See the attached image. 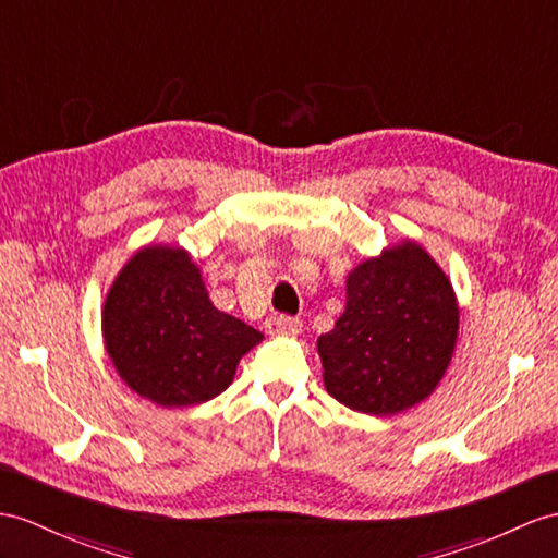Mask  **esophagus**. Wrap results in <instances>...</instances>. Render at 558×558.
<instances>
[{
  "instance_id": "esophagus-1",
  "label": "esophagus",
  "mask_w": 558,
  "mask_h": 558,
  "mask_svg": "<svg viewBox=\"0 0 558 558\" xmlns=\"http://www.w3.org/2000/svg\"><path fill=\"white\" fill-rule=\"evenodd\" d=\"M265 329H267V333H271V336H279V333H298V331H301V322H298L295 317H289V315H271V317L265 322Z\"/></svg>"
}]
</instances>
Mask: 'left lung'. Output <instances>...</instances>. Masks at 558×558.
I'll list each match as a JSON object with an SVG mask.
<instances>
[{
    "instance_id": "obj_1",
    "label": "left lung",
    "mask_w": 558,
    "mask_h": 558,
    "mask_svg": "<svg viewBox=\"0 0 558 558\" xmlns=\"http://www.w3.org/2000/svg\"><path fill=\"white\" fill-rule=\"evenodd\" d=\"M345 312L317 338L329 396L350 410L390 416L426 400L450 366L459 305L440 265L414 241L360 263Z\"/></svg>"
}]
</instances>
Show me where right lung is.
I'll return each mask as SVG.
<instances>
[{
	"label": "right lung",
	"instance_id": "obj_1",
	"mask_svg": "<svg viewBox=\"0 0 558 558\" xmlns=\"http://www.w3.org/2000/svg\"><path fill=\"white\" fill-rule=\"evenodd\" d=\"M106 352L137 396L160 407L208 402L234 381L236 364L263 333L208 298L184 248L146 246L106 295Z\"/></svg>",
	"mask_w": 558,
	"mask_h": 558
}]
</instances>
